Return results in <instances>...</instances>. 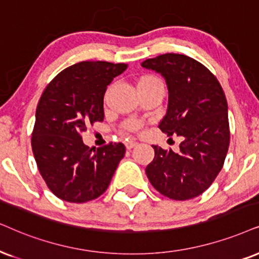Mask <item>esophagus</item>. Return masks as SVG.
I'll return each instance as SVG.
<instances>
[{"mask_svg": "<svg viewBox=\"0 0 259 259\" xmlns=\"http://www.w3.org/2000/svg\"><path fill=\"white\" fill-rule=\"evenodd\" d=\"M137 145V142L135 140H127L125 142V147L126 149H133L134 147H135Z\"/></svg>", "mask_w": 259, "mask_h": 259, "instance_id": "34e87169", "label": "esophagus"}]
</instances>
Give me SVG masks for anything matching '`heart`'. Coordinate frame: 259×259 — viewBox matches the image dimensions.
<instances>
[{"mask_svg":"<svg viewBox=\"0 0 259 259\" xmlns=\"http://www.w3.org/2000/svg\"><path fill=\"white\" fill-rule=\"evenodd\" d=\"M150 78H156V77H154V76H143V77H141L140 80H139V82H141V81H146V80H150ZM140 122H137V120H132V122H129V123H126V127L127 129H130V130H136V129H139L140 127Z\"/></svg>","mask_w":259,"mask_h":259,"instance_id":"heart-1","label":"heart"}]
</instances>
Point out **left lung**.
<instances>
[{"label": "left lung", "instance_id": "8db88e82", "mask_svg": "<svg viewBox=\"0 0 259 259\" xmlns=\"http://www.w3.org/2000/svg\"><path fill=\"white\" fill-rule=\"evenodd\" d=\"M141 65L161 74L167 84V110L160 130L183 140L177 153L153 146L155 155L146 167L147 177L166 197H197L221 171L230 146L228 106L221 84L204 65L185 55H160Z\"/></svg>", "mask_w": 259, "mask_h": 259}]
</instances>
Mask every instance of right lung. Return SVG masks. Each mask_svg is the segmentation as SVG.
I'll return each instance as SVG.
<instances>
[{"label":"right lung","instance_id":"obj_1","mask_svg":"<svg viewBox=\"0 0 259 259\" xmlns=\"http://www.w3.org/2000/svg\"><path fill=\"white\" fill-rule=\"evenodd\" d=\"M125 63L84 61L62 70L42 92L35 111L32 150L48 188L70 203L96 199L109 188L125 154L123 143L90 148L81 134L103 122L104 96Z\"/></svg>","mask_w":259,"mask_h":259}]
</instances>
